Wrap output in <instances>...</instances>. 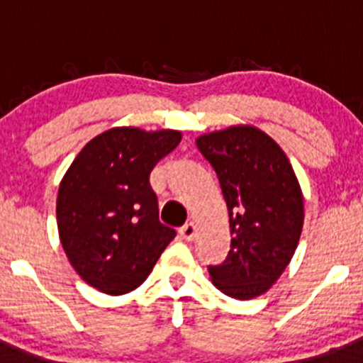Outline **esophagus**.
I'll list each match as a JSON object with an SVG mask.
<instances>
[{"mask_svg":"<svg viewBox=\"0 0 363 363\" xmlns=\"http://www.w3.org/2000/svg\"><path fill=\"white\" fill-rule=\"evenodd\" d=\"M179 232H181L182 239L193 240V239H195V235H196V225L193 221H189V223H186V225L182 226V228L179 230Z\"/></svg>","mask_w":363,"mask_h":363,"instance_id":"1","label":"esophagus"}]
</instances>
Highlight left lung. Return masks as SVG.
<instances>
[{"instance_id":"left-lung-1","label":"left lung","mask_w":363,"mask_h":363,"mask_svg":"<svg viewBox=\"0 0 363 363\" xmlns=\"http://www.w3.org/2000/svg\"><path fill=\"white\" fill-rule=\"evenodd\" d=\"M219 177L230 218L228 256L208 267L221 294L250 300L270 290L294 258L303 226V195L281 145L252 124L196 138Z\"/></svg>"}]
</instances>
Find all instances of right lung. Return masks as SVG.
Listing matches in <instances>:
<instances>
[{
	"mask_svg": "<svg viewBox=\"0 0 363 363\" xmlns=\"http://www.w3.org/2000/svg\"><path fill=\"white\" fill-rule=\"evenodd\" d=\"M181 138L177 130L111 128L80 149L61 179V246L80 279L101 294L140 286L175 237L160 221L149 174Z\"/></svg>",
	"mask_w": 363,
	"mask_h": 363,
	"instance_id": "add662e5",
	"label": "right lung"
}]
</instances>
